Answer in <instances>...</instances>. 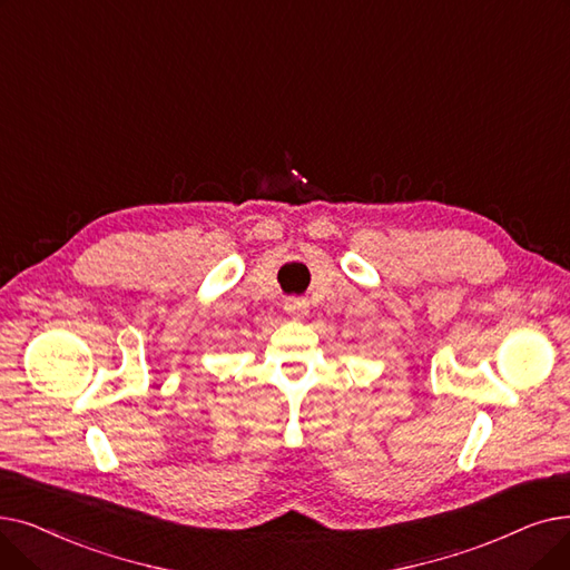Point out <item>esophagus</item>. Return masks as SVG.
I'll use <instances>...</instances> for the list:
<instances>
[{
	"label": "esophagus",
	"mask_w": 570,
	"mask_h": 570,
	"mask_svg": "<svg viewBox=\"0 0 570 570\" xmlns=\"http://www.w3.org/2000/svg\"><path fill=\"white\" fill-rule=\"evenodd\" d=\"M284 312L291 318H305L309 312V303L305 298H286L284 301Z\"/></svg>",
	"instance_id": "34e87169"
}]
</instances>
